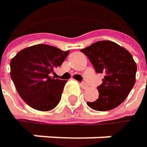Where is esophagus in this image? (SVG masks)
<instances>
[{
	"instance_id": "1",
	"label": "esophagus",
	"mask_w": 147,
	"mask_h": 147,
	"mask_svg": "<svg viewBox=\"0 0 147 147\" xmlns=\"http://www.w3.org/2000/svg\"><path fill=\"white\" fill-rule=\"evenodd\" d=\"M80 84H81V87H82L83 89H87V88H88V86L85 82H81Z\"/></svg>"
}]
</instances>
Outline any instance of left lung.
I'll return each instance as SVG.
<instances>
[{
    "label": "left lung",
    "instance_id": "8db88e82",
    "mask_svg": "<svg viewBox=\"0 0 147 147\" xmlns=\"http://www.w3.org/2000/svg\"><path fill=\"white\" fill-rule=\"evenodd\" d=\"M81 52L89 59L95 71L105 76L97 88L99 98L94 102H87L88 105L100 111L117 107L135 83L137 66L131 53L111 41L97 42Z\"/></svg>",
    "mask_w": 147,
    "mask_h": 147
}]
</instances>
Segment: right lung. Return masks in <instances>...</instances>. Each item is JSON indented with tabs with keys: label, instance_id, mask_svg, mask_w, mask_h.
Masks as SVG:
<instances>
[{
	"label": "right lung",
	"instance_id": "obj_1",
	"mask_svg": "<svg viewBox=\"0 0 147 147\" xmlns=\"http://www.w3.org/2000/svg\"><path fill=\"white\" fill-rule=\"evenodd\" d=\"M70 51L37 44L18 52L10 63V76L23 100L30 107L47 111L61 100L67 81L50 76L60 66Z\"/></svg>",
	"mask_w": 147,
	"mask_h": 147
}]
</instances>
